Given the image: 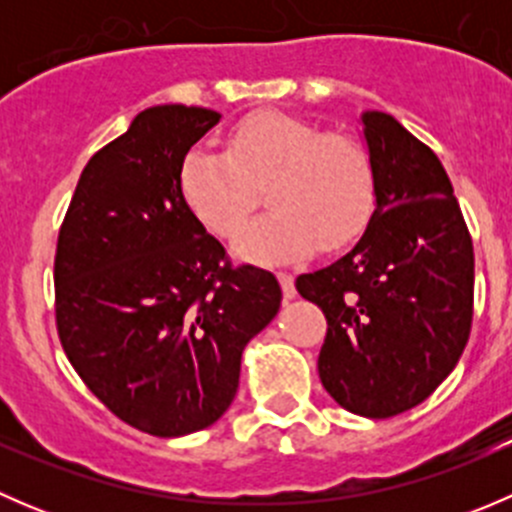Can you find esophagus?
I'll return each instance as SVG.
<instances>
[{"instance_id":"esophagus-1","label":"esophagus","mask_w":512,"mask_h":512,"mask_svg":"<svg viewBox=\"0 0 512 512\" xmlns=\"http://www.w3.org/2000/svg\"><path fill=\"white\" fill-rule=\"evenodd\" d=\"M277 280H280L285 299H294V294H297V289H294V277L287 275V272H277Z\"/></svg>"}]
</instances>
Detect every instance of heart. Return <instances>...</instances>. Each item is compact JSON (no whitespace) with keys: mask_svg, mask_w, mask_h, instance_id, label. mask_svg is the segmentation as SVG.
Returning a JSON list of instances; mask_svg holds the SVG:
<instances>
[{"mask_svg":"<svg viewBox=\"0 0 512 512\" xmlns=\"http://www.w3.org/2000/svg\"><path fill=\"white\" fill-rule=\"evenodd\" d=\"M178 188L190 213L210 232L230 237L267 190L270 213L237 235L247 262L307 257L337 250L361 235L374 210V168L366 148L347 133H322L287 111H255L227 131V151L195 146L185 153Z\"/></svg>","mask_w":512,"mask_h":512,"instance_id":"b5f03b06","label":"heart"}]
</instances>
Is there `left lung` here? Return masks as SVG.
Instances as JSON below:
<instances>
[{"label": "left lung", "mask_w": 512, "mask_h": 512, "mask_svg": "<svg viewBox=\"0 0 512 512\" xmlns=\"http://www.w3.org/2000/svg\"><path fill=\"white\" fill-rule=\"evenodd\" d=\"M376 208L329 267L297 277L322 307L319 379L342 409L389 418L438 389L473 322V242L436 153L394 116L361 113Z\"/></svg>", "instance_id": "1"}]
</instances>
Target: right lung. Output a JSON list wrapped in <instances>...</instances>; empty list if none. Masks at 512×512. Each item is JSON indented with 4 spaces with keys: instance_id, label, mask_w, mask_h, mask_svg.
<instances>
[{
    "instance_id": "right-lung-1",
    "label": "right lung",
    "mask_w": 512,
    "mask_h": 512,
    "mask_svg": "<svg viewBox=\"0 0 512 512\" xmlns=\"http://www.w3.org/2000/svg\"><path fill=\"white\" fill-rule=\"evenodd\" d=\"M218 111L165 103L94 153L56 242V329L91 394L128 426L175 438L225 414L240 359L275 319V275L232 267L178 188Z\"/></svg>"
}]
</instances>
